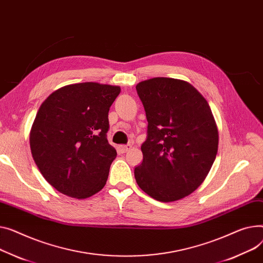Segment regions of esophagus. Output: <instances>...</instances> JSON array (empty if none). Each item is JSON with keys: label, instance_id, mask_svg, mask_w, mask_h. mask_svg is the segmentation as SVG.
I'll use <instances>...</instances> for the list:
<instances>
[{"label": "esophagus", "instance_id": "esophagus-1", "mask_svg": "<svg viewBox=\"0 0 263 263\" xmlns=\"http://www.w3.org/2000/svg\"><path fill=\"white\" fill-rule=\"evenodd\" d=\"M131 148H132V145H130V144L122 145V146H120V147H119V149H120V151H121L122 153H126V152H128Z\"/></svg>", "mask_w": 263, "mask_h": 263}]
</instances>
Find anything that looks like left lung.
Returning <instances> with one entry per match:
<instances>
[{
	"instance_id": "obj_1",
	"label": "left lung",
	"mask_w": 263,
	"mask_h": 263,
	"mask_svg": "<svg viewBox=\"0 0 263 263\" xmlns=\"http://www.w3.org/2000/svg\"><path fill=\"white\" fill-rule=\"evenodd\" d=\"M136 91L148 120L136 183L157 201L185 198L203 183L218 152L211 107L196 87L179 79L152 78Z\"/></svg>"
}]
</instances>
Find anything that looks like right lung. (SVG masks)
Listing matches in <instances>:
<instances>
[{"mask_svg":"<svg viewBox=\"0 0 263 263\" xmlns=\"http://www.w3.org/2000/svg\"><path fill=\"white\" fill-rule=\"evenodd\" d=\"M120 87L83 82L51 93L29 135L33 161L61 194L89 198L106 185L116 150L109 144V110Z\"/></svg>","mask_w":263,"mask_h":263,"instance_id":"1","label":"right lung"}]
</instances>
